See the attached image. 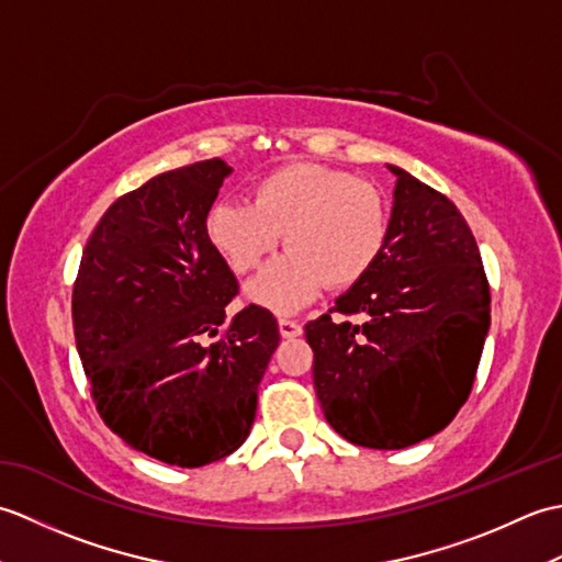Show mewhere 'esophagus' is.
Wrapping results in <instances>:
<instances>
[{"mask_svg":"<svg viewBox=\"0 0 562 562\" xmlns=\"http://www.w3.org/2000/svg\"><path fill=\"white\" fill-rule=\"evenodd\" d=\"M302 324L300 321H290V318H280V336L282 338H296L302 336Z\"/></svg>","mask_w":562,"mask_h":562,"instance_id":"34e87169","label":"esophagus"}]
</instances>
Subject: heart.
Listing matches in <instances>:
<instances>
[{
	"instance_id": "heart-1",
	"label": "heart",
	"mask_w": 562,
	"mask_h": 562,
	"mask_svg": "<svg viewBox=\"0 0 562 562\" xmlns=\"http://www.w3.org/2000/svg\"><path fill=\"white\" fill-rule=\"evenodd\" d=\"M205 232L234 272L266 260L284 234L288 254L248 282L246 296L274 314H294L326 290L362 282L384 256L391 205L384 190L321 164H288L260 178L254 202L220 200Z\"/></svg>"
}]
</instances>
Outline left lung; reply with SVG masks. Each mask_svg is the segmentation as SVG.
Returning a JSON list of instances; mask_svg holds the SVG:
<instances>
[{
    "label": "left lung",
    "instance_id": "obj_1",
    "mask_svg": "<svg viewBox=\"0 0 562 562\" xmlns=\"http://www.w3.org/2000/svg\"><path fill=\"white\" fill-rule=\"evenodd\" d=\"M389 171L384 256L304 326L326 420L369 449H405L445 429L469 398L491 328V288L463 214L408 171Z\"/></svg>",
    "mask_w": 562,
    "mask_h": 562
}]
</instances>
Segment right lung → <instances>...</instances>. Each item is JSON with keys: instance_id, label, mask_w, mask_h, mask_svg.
<instances>
[{"instance_id": "obj_1", "label": "right lung", "mask_w": 562, "mask_h": 562, "mask_svg": "<svg viewBox=\"0 0 562 562\" xmlns=\"http://www.w3.org/2000/svg\"><path fill=\"white\" fill-rule=\"evenodd\" d=\"M232 166L207 159L149 178L105 210L71 292L77 350L97 411L125 445L198 469L244 445L280 342L205 232ZM220 335L212 346L201 342Z\"/></svg>"}]
</instances>
